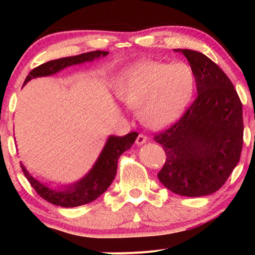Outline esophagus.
<instances>
[{
  "instance_id": "esophagus-1",
  "label": "esophagus",
  "mask_w": 255,
  "mask_h": 255,
  "mask_svg": "<svg viewBox=\"0 0 255 255\" xmlns=\"http://www.w3.org/2000/svg\"><path fill=\"white\" fill-rule=\"evenodd\" d=\"M147 141V136L145 135V134H139L136 137V144L137 145H142L145 144V142Z\"/></svg>"
}]
</instances>
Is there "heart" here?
Segmentation results:
<instances>
[{
  "instance_id": "obj_1",
  "label": "heart",
  "mask_w": 255,
  "mask_h": 255,
  "mask_svg": "<svg viewBox=\"0 0 255 255\" xmlns=\"http://www.w3.org/2000/svg\"><path fill=\"white\" fill-rule=\"evenodd\" d=\"M193 91L194 74L182 62L139 61L124 69L115 81L120 101L137 109L140 120L152 128L174 121L189 103Z\"/></svg>"
}]
</instances>
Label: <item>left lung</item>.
<instances>
[{"instance_id": "1", "label": "left lung", "mask_w": 255, "mask_h": 255, "mask_svg": "<svg viewBox=\"0 0 255 255\" xmlns=\"http://www.w3.org/2000/svg\"><path fill=\"white\" fill-rule=\"evenodd\" d=\"M191 64L198 95L183 115L154 134L165 162L158 178L183 197L217 192L238 165L244 145L242 103L227 74L206 55L174 49Z\"/></svg>"}]
</instances>
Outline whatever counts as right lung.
Segmentation results:
<instances>
[{"mask_svg":"<svg viewBox=\"0 0 255 255\" xmlns=\"http://www.w3.org/2000/svg\"><path fill=\"white\" fill-rule=\"evenodd\" d=\"M107 55L108 51L97 50L85 52V54L77 55V56H69L49 61V62L40 64V66L32 69L27 78L25 79L24 85L33 78L55 74L56 72L68 66L83 63L86 62V61H93L95 58L99 56H107ZM136 136V131H131V133H128L125 136H110L92 170L81 181H79L75 184H72V186L66 187V188L60 189V191H55V189L49 188L45 184L38 182L36 178L32 177L26 171L24 165L20 164V166H21L22 172H24L28 182L33 187L37 194L40 198H43L44 200L56 205V206L62 207L81 206V205L89 204L91 201L96 200L107 191L108 187L110 186L114 178H115L120 156L126 150L130 148V146L135 141Z\"/></svg>","mask_w":255,"mask_h":255,"instance_id":"right-lung-1","label":"right lung"}]
</instances>
